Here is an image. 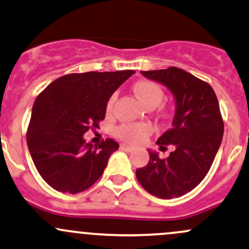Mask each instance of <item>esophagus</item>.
<instances>
[{"label": "esophagus", "mask_w": 249, "mask_h": 249, "mask_svg": "<svg viewBox=\"0 0 249 249\" xmlns=\"http://www.w3.org/2000/svg\"><path fill=\"white\" fill-rule=\"evenodd\" d=\"M120 149L124 150V151H127V152L133 151V147L130 145H126V144H122V145H120Z\"/></svg>", "instance_id": "1"}]
</instances>
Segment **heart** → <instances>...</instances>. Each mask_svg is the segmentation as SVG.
I'll return each mask as SVG.
<instances>
[{
	"instance_id": "heart-1",
	"label": "heart",
	"mask_w": 249,
	"mask_h": 249,
	"mask_svg": "<svg viewBox=\"0 0 249 249\" xmlns=\"http://www.w3.org/2000/svg\"><path fill=\"white\" fill-rule=\"evenodd\" d=\"M133 91L137 97L147 107L154 108L160 105L164 99V89L152 80H141L133 85ZM117 100V94L110 95L106 103V113L110 116L113 113L114 104ZM151 126L146 123H123L114 129V136L126 143H138L151 133Z\"/></svg>"
}]
</instances>
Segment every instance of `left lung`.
Wrapping results in <instances>:
<instances>
[{
	"label": "left lung",
	"instance_id": "8db88e82",
	"mask_svg": "<svg viewBox=\"0 0 249 249\" xmlns=\"http://www.w3.org/2000/svg\"><path fill=\"white\" fill-rule=\"evenodd\" d=\"M141 73L165 85L175 95L173 127L157 141L162 149L173 144L175 150L168 158L149 151V163L137 169L136 176L142 187L156 197H181L206 177L222 142L225 124L217 97L208 83L182 68Z\"/></svg>",
	"mask_w": 249,
	"mask_h": 249
}]
</instances>
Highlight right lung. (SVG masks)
<instances>
[{
  "label": "right lung",
  "instance_id": "obj_1",
  "mask_svg": "<svg viewBox=\"0 0 249 249\" xmlns=\"http://www.w3.org/2000/svg\"><path fill=\"white\" fill-rule=\"evenodd\" d=\"M135 71L72 73L37 95L27 129L36 170L53 189L78 194L100 178L119 144L107 138L92 146L83 135L99 127L110 95Z\"/></svg>",
  "mask_w": 249,
  "mask_h": 249
}]
</instances>
